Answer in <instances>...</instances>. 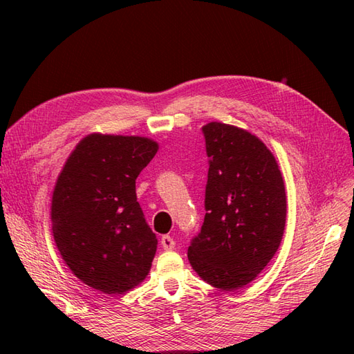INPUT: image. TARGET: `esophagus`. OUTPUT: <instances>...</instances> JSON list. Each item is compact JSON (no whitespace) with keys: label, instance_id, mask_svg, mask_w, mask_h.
<instances>
[{"label":"esophagus","instance_id":"obj_1","mask_svg":"<svg viewBox=\"0 0 354 354\" xmlns=\"http://www.w3.org/2000/svg\"><path fill=\"white\" fill-rule=\"evenodd\" d=\"M161 245L165 251H171L173 248H175V240H173V237H170V236H162Z\"/></svg>","mask_w":354,"mask_h":354}]
</instances>
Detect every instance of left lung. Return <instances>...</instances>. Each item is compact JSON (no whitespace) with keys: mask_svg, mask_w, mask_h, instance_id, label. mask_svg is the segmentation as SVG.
Masks as SVG:
<instances>
[{"mask_svg":"<svg viewBox=\"0 0 354 354\" xmlns=\"http://www.w3.org/2000/svg\"><path fill=\"white\" fill-rule=\"evenodd\" d=\"M208 156L205 217L192 239L189 260L217 289L234 290L252 281L281 243L286 193L274 155L239 127H202Z\"/></svg>","mask_w":354,"mask_h":354,"instance_id":"obj_1","label":"left lung"}]
</instances>
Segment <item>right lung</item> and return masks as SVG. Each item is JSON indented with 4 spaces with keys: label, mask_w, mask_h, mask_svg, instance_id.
Masks as SVG:
<instances>
[{
    "label": "right lung",
    "mask_w": 354,
    "mask_h": 354,
    "mask_svg": "<svg viewBox=\"0 0 354 354\" xmlns=\"http://www.w3.org/2000/svg\"><path fill=\"white\" fill-rule=\"evenodd\" d=\"M156 150L149 138L93 133L73 150L57 178L53 237L73 274L89 288L123 293L149 274L158 239L135 181Z\"/></svg>",
    "instance_id": "add662e5"
}]
</instances>
